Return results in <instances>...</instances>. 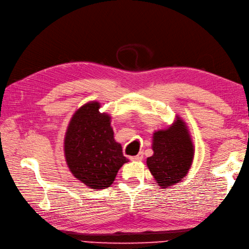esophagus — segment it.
I'll use <instances>...</instances> for the list:
<instances>
[{"label":"esophagus","instance_id":"obj_1","mask_svg":"<svg viewBox=\"0 0 249 249\" xmlns=\"http://www.w3.org/2000/svg\"><path fill=\"white\" fill-rule=\"evenodd\" d=\"M130 160H131V161H134V162H140V161H142V153H139V154H137V156L131 157Z\"/></svg>","mask_w":249,"mask_h":249}]
</instances>
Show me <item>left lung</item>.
<instances>
[{"label":"left lung","instance_id":"1","mask_svg":"<svg viewBox=\"0 0 249 249\" xmlns=\"http://www.w3.org/2000/svg\"><path fill=\"white\" fill-rule=\"evenodd\" d=\"M153 154L147 159V166L157 185L165 190L183 180L193 164L195 146L185 121L179 115L168 128L154 131Z\"/></svg>","mask_w":249,"mask_h":249}]
</instances>
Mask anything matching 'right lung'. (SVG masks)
Here are the masks:
<instances>
[{
  "label": "right lung",
  "instance_id": "obj_1",
  "mask_svg": "<svg viewBox=\"0 0 249 249\" xmlns=\"http://www.w3.org/2000/svg\"><path fill=\"white\" fill-rule=\"evenodd\" d=\"M101 103L88 101L71 117L64 139V156L70 173L92 190L107 189L129 160L114 139L110 115Z\"/></svg>",
  "mask_w": 249,
  "mask_h": 249
}]
</instances>
